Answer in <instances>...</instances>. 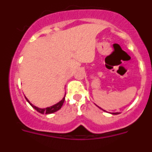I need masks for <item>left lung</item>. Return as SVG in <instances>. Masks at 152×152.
I'll return each instance as SVG.
<instances>
[{"instance_id":"1","label":"left lung","mask_w":152,"mask_h":152,"mask_svg":"<svg viewBox=\"0 0 152 152\" xmlns=\"http://www.w3.org/2000/svg\"><path fill=\"white\" fill-rule=\"evenodd\" d=\"M99 108L101 109V108H100V107H99ZM101 110H103V109H101ZM103 111H105V110H103ZM111 114H113V115H117V114H119V113H111Z\"/></svg>"}]
</instances>
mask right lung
I'll list each match as a JSON object with an SVG mask.
<instances>
[{"label":"right lung","mask_w":152,"mask_h":152,"mask_svg":"<svg viewBox=\"0 0 152 152\" xmlns=\"http://www.w3.org/2000/svg\"><path fill=\"white\" fill-rule=\"evenodd\" d=\"M64 97H65V95H64V97L62 98V100H60L58 103H56V104L51 106V107H46V108H39V107H36V106H34L33 104H32V103L29 102V100H28L26 97V100H27L28 103H29V104L32 106V107H33V108H34L35 110L37 111V112L40 113H42V114H44V113L50 114V113H53L56 112V111H58V110H60V109H61V107H62V105H63V103H64Z\"/></svg>","instance_id":"obj_1"}]
</instances>
